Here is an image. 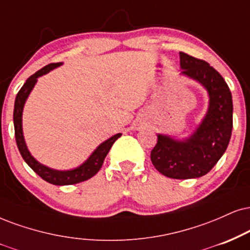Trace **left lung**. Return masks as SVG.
Listing matches in <instances>:
<instances>
[{
  "label": "left lung",
  "instance_id": "1",
  "mask_svg": "<svg viewBox=\"0 0 250 250\" xmlns=\"http://www.w3.org/2000/svg\"><path fill=\"white\" fill-rule=\"evenodd\" d=\"M180 66L182 76L198 82L208 91V111L186 138L156 134L150 160L165 176L188 180L208 174L226 152L233 128V101L223 76L206 61L180 52Z\"/></svg>",
  "mask_w": 250,
  "mask_h": 250
}]
</instances>
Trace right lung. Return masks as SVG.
Here are the masks:
<instances>
[{
	"label": "right lung",
	"mask_w": 250,
	"mask_h": 250,
	"mask_svg": "<svg viewBox=\"0 0 250 250\" xmlns=\"http://www.w3.org/2000/svg\"><path fill=\"white\" fill-rule=\"evenodd\" d=\"M62 62L57 63H50L45 66L38 72L31 75L26 82L24 83L23 87L18 91L16 100H15V107H14V126H15V138H16L17 147L20 149V153L21 158L24 159L29 167L32 169L36 174H38L42 180H45L48 183L54 184V186H69V184H76L80 182L87 181L91 178L94 175H96L98 170H100L102 165H103L104 159L109 153V150L115 141L122 135V133H117L109 139L103 141L98 147L90 154V156L85 160L82 165L79 167L68 169V170H58V169H53L47 167V166L42 165L39 161L33 158L32 154L30 153L29 148H27L25 139H24L23 134V110L24 105L27 97L30 96L31 91L35 88L37 81L40 76L45 75V74L50 73L57 67H60Z\"/></svg>",
	"instance_id": "obj_1"
}]
</instances>
